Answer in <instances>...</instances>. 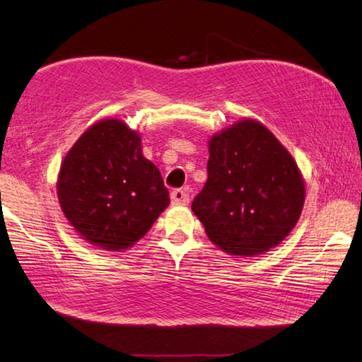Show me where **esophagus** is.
<instances>
[{
    "label": "esophagus",
    "mask_w": 362,
    "mask_h": 362,
    "mask_svg": "<svg viewBox=\"0 0 362 362\" xmlns=\"http://www.w3.org/2000/svg\"><path fill=\"white\" fill-rule=\"evenodd\" d=\"M189 201V196L187 192H183V189H174L173 193H170V202L173 204H188Z\"/></svg>",
    "instance_id": "obj_1"
}]
</instances>
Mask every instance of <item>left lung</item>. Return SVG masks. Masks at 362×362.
I'll use <instances>...</instances> for the list:
<instances>
[{"mask_svg":"<svg viewBox=\"0 0 362 362\" xmlns=\"http://www.w3.org/2000/svg\"><path fill=\"white\" fill-rule=\"evenodd\" d=\"M207 182L192 210L207 238L233 256H255L285 240L305 202L298 163L274 133L242 118L209 139Z\"/></svg>","mask_w":362,"mask_h":362,"instance_id":"8db88e82","label":"left lung"}]
</instances>
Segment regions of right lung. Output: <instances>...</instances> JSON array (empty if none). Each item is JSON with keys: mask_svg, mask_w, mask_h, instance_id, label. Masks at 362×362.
<instances>
[{"mask_svg": "<svg viewBox=\"0 0 362 362\" xmlns=\"http://www.w3.org/2000/svg\"><path fill=\"white\" fill-rule=\"evenodd\" d=\"M57 196L74 231L107 252L133 247L169 206L158 168L142 155L141 134L118 118L93 123L74 142Z\"/></svg>", "mask_w": 362, "mask_h": 362, "instance_id": "right-lung-1", "label": "right lung"}]
</instances>
